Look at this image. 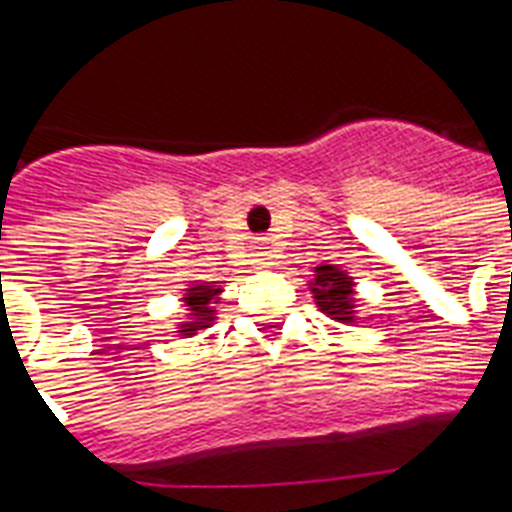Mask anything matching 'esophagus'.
Listing matches in <instances>:
<instances>
[{
	"label": "esophagus",
	"mask_w": 512,
	"mask_h": 512,
	"mask_svg": "<svg viewBox=\"0 0 512 512\" xmlns=\"http://www.w3.org/2000/svg\"><path fill=\"white\" fill-rule=\"evenodd\" d=\"M255 257H257V263L263 265V263H268V260H271V252H268V247H265V244H257Z\"/></svg>",
	"instance_id": "esophagus-1"
}]
</instances>
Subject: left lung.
Segmentation results:
<instances>
[{
    "instance_id": "left-lung-1",
    "label": "left lung",
    "mask_w": 512,
    "mask_h": 512,
    "mask_svg": "<svg viewBox=\"0 0 512 512\" xmlns=\"http://www.w3.org/2000/svg\"><path fill=\"white\" fill-rule=\"evenodd\" d=\"M311 292L316 297V305L321 311L332 316L335 321L348 324L353 321V279L348 273L340 271L337 265H319L316 268V279L311 281Z\"/></svg>"
}]
</instances>
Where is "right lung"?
Returning a JSON list of instances; mask_svg holds the SVG:
<instances>
[{
  "mask_svg": "<svg viewBox=\"0 0 512 512\" xmlns=\"http://www.w3.org/2000/svg\"><path fill=\"white\" fill-rule=\"evenodd\" d=\"M223 289L207 287V284H193L191 289H185L183 303L188 305V321L180 324V332L183 335H196V329H207L212 321H215V311L209 308V303H217V295Z\"/></svg>",
  "mask_w": 512,
  "mask_h": 512,
  "instance_id": "obj_1",
  "label": "right lung"
}]
</instances>
